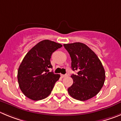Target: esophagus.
<instances>
[{
  "instance_id": "esophagus-1",
  "label": "esophagus",
  "mask_w": 121,
  "mask_h": 121,
  "mask_svg": "<svg viewBox=\"0 0 121 121\" xmlns=\"http://www.w3.org/2000/svg\"><path fill=\"white\" fill-rule=\"evenodd\" d=\"M61 77L62 78H65V77H67V75H63V74H61Z\"/></svg>"
}]
</instances>
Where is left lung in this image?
<instances>
[{
	"instance_id": "obj_1",
	"label": "left lung",
	"mask_w": 121,
	"mask_h": 121,
	"mask_svg": "<svg viewBox=\"0 0 121 121\" xmlns=\"http://www.w3.org/2000/svg\"><path fill=\"white\" fill-rule=\"evenodd\" d=\"M71 58L73 84L69 94L79 101H86L99 93L105 81V73L101 61L91 49L79 42L64 44Z\"/></svg>"
}]
</instances>
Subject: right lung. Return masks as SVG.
Instances as JSON below:
<instances>
[{"label": "right lung", "mask_w": 121, "mask_h": 121, "mask_svg": "<svg viewBox=\"0 0 121 121\" xmlns=\"http://www.w3.org/2000/svg\"><path fill=\"white\" fill-rule=\"evenodd\" d=\"M61 47L60 43L44 40L25 56L18 67L17 79L20 90L27 98L39 101L51 93L60 75L49 72V69L52 67L50 60L52 53Z\"/></svg>", "instance_id": "1"}]
</instances>
